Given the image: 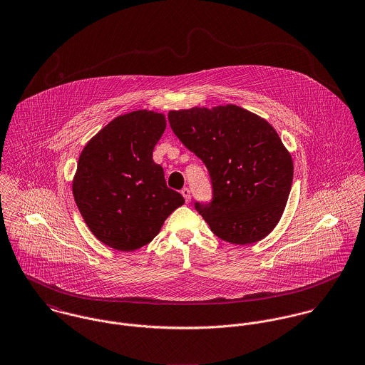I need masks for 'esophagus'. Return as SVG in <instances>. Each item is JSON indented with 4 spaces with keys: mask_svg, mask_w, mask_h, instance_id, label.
<instances>
[{
    "mask_svg": "<svg viewBox=\"0 0 365 365\" xmlns=\"http://www.w3.org/2000/svg\"><path fill=\"white\" fill-rule=\"evenodd\" d=\"M182 196L185 197V200H186V202H190V199H192V195H190V190L187 189V187H183L182 189Z\"/></svg>",
    "mask_w": 365,
    "mask_h": 365,
    "instance_id": "34e87169",
    "label": "esophagus"
}]
</instances>
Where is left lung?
<instances>
[{"instance_id": "obj_1", "label": "left lung", "mask_w": 365, "mask_h": 365, "mask_svg": "<svg viewBox=\"0 0 365 365\" xmlns=\"http://www.w3.org/2000/svg\"><path fill=\"white\" fill-rule=\"evenodd\" d=\"M168 120L210 173L212 200L195 208L211 231L235 245L267 237L283 215L294 175L277 131L235 105L170 110Z\"/></svg>"}]
</instances>
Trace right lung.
Returning <instances> with one entry per match:
<instances>
[{"instance_id":"add662e5","label":"right lung","mask_w":365,"mask_h":365,"mask_svg":"<svg viewBox=\"0 0 365 365\" xmlns=\"http://www.w3.org/2000/svg\"><path fill=\"white\" fill-rule=\"evenodd\" d=\"M163 113L135 110L105 125L83 147L73 180L82 218L101 242L131 252L151 242L185 199L169 189L153 151Z\"/></svg>"}]
</instances>
